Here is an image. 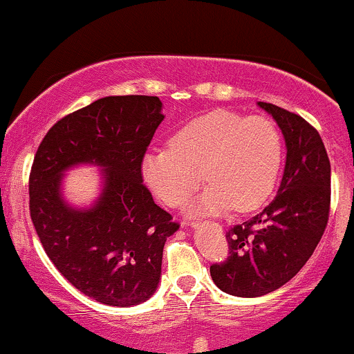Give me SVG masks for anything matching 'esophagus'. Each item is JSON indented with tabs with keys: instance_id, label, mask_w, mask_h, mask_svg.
Here are the masks:
<instances>
[{
	"instance_id": "34e87169",
	"label": "esophagus",
	"mask_w": 354,
	"mask_h": 354,
	"mask_svg": "<svg viewBox=\"0 0 354 354\" xmlns=\"http://www.w3.org/2000/svg\"><path fill=\"white\" fill-rule=\"evenodd\" d=\"M196 225H199V223H192V227H196ZM216 229H222V227H220V225H216Z\"/></svg>"
}]
</instances>
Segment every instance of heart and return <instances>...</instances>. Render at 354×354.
I'll list each match as a JSON object with an SVG mask.
<instances>
[{
	"instance_id": "obj_1",
	"label": "heart",
	"mask_w": 354,
	"mask_h": 354,
	"mask_svg": "<svg viewBox=\"0 0 354 354\" xmlns=\"http://www.w3.org/2000/svg\"><path fill=\"white\" fill-rule=\"evenodd\" d=\"M282 162L279 131L268 118L213 110L194 118L170 138L169 148L142 156L141 174L165 205L182 206L209 182L191 205L196 215L234 208L251 212L263 205Z\"/></svg>"
}]
</instances>
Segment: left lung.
<instances>
[{"instance_id": "obj_1", "label": "left lung", "mask_w": 354, "mask_h": 354, "mask_svg": "<svg viewBox=\"0 0 354 354\" xmlns=\"http://www.w3.org/2000/svg\"><path fill=\"white\" fill-rule=\"evenodd\" d=\"M286 141V167L274 201L227 232L229 258L209 267L220 291L265 296L291 281L324 236L330 206V162L320 134L299 115L258 101Z\"/></svg>"}]
</instances>
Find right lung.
I'll list each match as a JSON object with an SVG mask.
<instances>
[{
  "label": "right lung",
  "mask_w": 354,
  "mask_h": 354,
  "mask_svg": "<svg viewBox=\"0 0 354 354\" xmlns=\"http://www.w3.org/2000/svg\"><path fill=\"white\" fill-rule=\"evenodd\" d=\"M162 108L156 96L101 97L50 129L30 170V218L44 251L73 288L108 306L155 295L163 246L178 229L142 184ZM80 165L100 169V194L89 207L62 194L64 174Z\"/></svg>",
  "instance_id": "1"
}]
</instances>
